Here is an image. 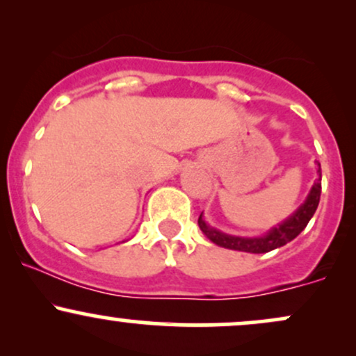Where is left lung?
I'll use <instances>...</instances> for the list:
<instances>
[{
	"label": "left lung",
	"instance_id": "obj_1",
	"mask_svg": "<svg viewBox=\"0 0 356 356\" xmlns=\"http://www.w3.org/2000/svg\"><path fill=\"white\" fill-rule=\"evenodd\" d=\"M320 195H321V167L318 164V179L312 186V191L306 195L305 202L301 204L298 209L289 216L288 219H284L283 222L277 224V226L271 227L266 234L256 236V238H244V236H232L226 234V232L211 227L209 224L204 220V216H199V227L204 234L207 236V239L212 241L214 244H218L220 248L232 249V251H243V252H252V254H261V252H269L273 249H277L284 244H288L289 241H293L300 234L301 231L308 226L309 219L313 218L314 211H316L318 204H320Z\"/></svg>",
	"mask_w": 356,
	"mask_h": 356
}]
</instances>
